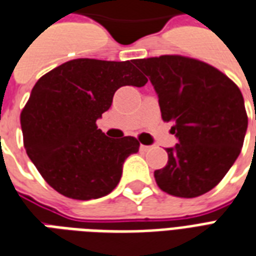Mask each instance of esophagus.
<instances>
[{"instance_id": "34e87169", "label": "esophagus", "mask_w": 256, "mask_h": 256, "mask_svg": "<svg viewBox=\"0 0 256 256\" xmlns=\"http://www.w3.org/2000/svg\"><path fill=\"white\" fill-rule=\"evenodd\" d=\"M150 148H152V146H149V145H141V146H140V149H141L142 152H148V150H149Z\"/></svg>"}]
</instances>
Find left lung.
I'll return each mask as SVG.
<instances>
[{
	"instance_id": "obj_1",
	"label": "left lung",
	"mask_w": 256,
	"mask_h": 256,
	"mask_svg": "<svg viewBox=\"0 0 256 256\" xmlns=\"http://www.w3.org/2000/svg\"><path fill=\"white\" fill-rule=\"evenodd\" d=\"M158 96L162 118L178 138L154 171L166 194L194 198L218 184L234 166L248 126L243 94L218 69L182 56L136 60ZM256 119V115H255Z\"/></svg>"
}]
</instances>
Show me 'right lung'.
I'll use <instances>...</instances> for the list:
<instances>
[{
	"label": "right lung",
	"instance_id": "add662e5",
	"mask_svg": "<svg viewBox=\"0 0 256 256\" xmlns=\"http://www.w3.org/2000/svg\"><path fill=\"white\" fill-rule=\"evenodd\" d=\"M146 82L133 60L90 58L65 62L38 80L20 116L24 148L54 190L90 200L118 186L123 162L140 142L107 137L96 120L111 107L116 90Z\"/></svg>",
	"mask_w": 256,
	"mask_h": 256
}]
</instances>
